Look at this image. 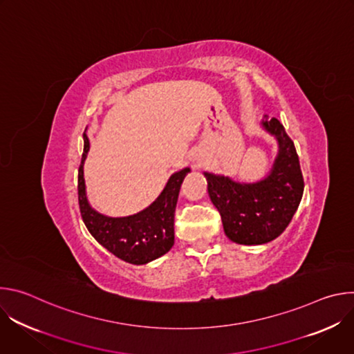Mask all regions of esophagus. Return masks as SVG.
<instances>
[{
  "label": "esophagus",
  "mask_w": 354,
  "mask_h": 354,
  "mask_svg": "<svg viewBox=\"0 0 354 354\" xmlns=\"http://www.w3.org/2000/svg\"><path fill=\"white\" fill-rule=\"evenodd\" d=\"M200 165H201V162H200V161H196V165H194V167H196V168H198Z\"/></svg>",
  "instance_id": "obj_1"
}]
</instances>
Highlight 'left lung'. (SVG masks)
Masks as SVG:
<instances>
[{"mask_svg": "<svg viewBox=\"0 0 354 354\" xmlns=\"http://www.w3.org/2000/svg\"><path fill=\"white\" fill-rule=\"evenodd\" d=\"M261 127L277 142L276 158L265 178L239 182L221 174L203 172L224 232L239 245H262L277 238L290 224L304 193L297 151L283 124L265 115Z\"/></svg>", "mask_w": 354, "mask_h": 354, "instance_id": "1", "label": "left lung"}]
</instances>
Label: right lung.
I'll use <instances>...</instances> for the list:
<instances>
[{
	"mask_svg": "<svg viewBox=\"0 0 354 354\" xmlns=\"http://www.w3.org/2000/svg\"><path fill=\"white\" fill-rule=\"evenodd\" d=\"M82 137L84 153L78 171V201L84 224L91 235L115 257L131 265H145L165 255L175 243L176 201L182 182L190 168L186 167L174 172L158 197L141 212L124 217L105 216L96 212L86 197L84 179V164L89 151L86 129Z\"/></svg>",
	"mask_w": 354,
	"mask_h": 354,
	"instance_id": "right-lung-1",
	"label": "right lung"
}]
</instances>
